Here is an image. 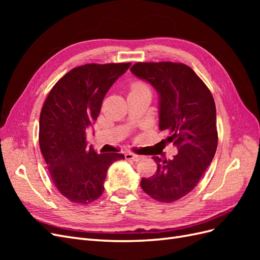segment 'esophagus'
Masks as SVG:
<instances>
[{"mask_svg": "<svg viewBox=\"0 0 260 260\" xmlns=\"http://www.w3.org/2000/svg\"><path fill=\"white\" fill-rule=\"evenodd\" d=\"M124 156H125V158H127V159H131V160L136 161V162L140 161L141 159H143V156L137 155V154H133V153H127V154H125Z\"/></svg>", "mask_w": 260, "mask_h": 260, "instance_id": "34e87169", "label": "esophagus"}]
</instances>
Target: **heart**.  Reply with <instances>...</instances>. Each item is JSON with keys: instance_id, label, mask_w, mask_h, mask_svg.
Listing matches in <instances>:
<instances>
[{"instance_id": "b5f03b06", "label": "heart", "mask_w": 260, "mask_h": 260, "mask_svg": "<svg viewBox=\"0 0 260 260\" xmlns=\"http://www.w3.org/2000/svg\"><path fill=\"white\" fill-rule=\"evenodd\" d=\"M132 91H144V90H148L147 85L143 82H140V81H137L132 84Z\"/></svg>"}]
</instances>
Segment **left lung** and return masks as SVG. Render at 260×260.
I'll list each match as a JSON object with an SVG mask.
<instances>
[{"label": "left lung", "instance_id": "obj_1", "mask_svg": "<svg viewBox=\"0 0 260 260\" xmlns=\"http://www.w3.org/2000/svg\"><path fill=\"white\" fill-rule=\"evenodd\" d=\"M130 70L158 94V125L167 133L161 143L178 148L172 159L153 157L157 170L151 178H142L141 187L158 202L178 201L199 183L215 156L214 98L193 69L180 62H137Z\"/></svg>", "mask_w": 260, "mask_h": 260}]
</instances>
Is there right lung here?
<instances>
[{
    "label": "right lung",
    "instance_id": "1",
    "mask_svg": "<svg viewBox=\"0 0 260 260\" xmlns=\"http://www.w3.org/2000/svg\"><path fill=\"white\" fill-rule=\"evenodd\" d=\"M131 62L86 64L70 70L46 98L39 121V143L51 178L59 193L77 204H89L104 192L111 165L123 154H99L86 144L102 102Z\"/></svg>",
    "mask_w": 260,
    "mask_h": 260
}]
</instances>
